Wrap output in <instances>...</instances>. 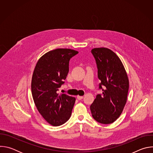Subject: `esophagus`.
<instances>
[{
	"label": "esophagus",
	"mask_w": 153,
	"mask_h": 153,
	"mask_svg": "<svg viewBox=\"0 0 153 153\" xmlns=\"http://www.w3.org/2000/svg\"><path fill=\"white\" fill-rule=\"evenodd\" d=\"M83 96H77V99H78V100H81V99H83Z\"/></svg>",
	"instance_id": "34e87169"
}]
</instances>
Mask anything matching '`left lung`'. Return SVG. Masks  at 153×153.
Wrapping results in <instances>:
<instances>
[{
  "mask_svg": "<svg viewBox=\"0 0 153 153\" xmlns=\"http://www.w3.org/2000/svg\"><path fill=\"white\" fill-rule=\"evenodd\" d=\"M91 53L97 63L99 88L103 85L104 89L102 95H97L90 110L97 122L110 124L119 117L126 103L128 77L122 61L112 50L95 48Z\"/></svg>",
  "mask_w": 153,
  "mask_h": 153,
  "instance_id": "8db88e82",
  "label": "left lung"
}]
</instances>
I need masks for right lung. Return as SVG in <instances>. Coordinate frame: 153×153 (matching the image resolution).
Segmentation results:
<instances>
[{"label": "right lung", "instance_id": "right-lung-1", "mask_svg": "<svg viewBox=\"0 0 153 153\" xmlns=\"http://www.w3.org/2000/svg\"><path fill=\"white\" fill-rule=\"evenodd\" d=\"M78 51L57 48L37 61L31 80L33 98L39 113L48 123L59 126L68 120L76 98L57 91L69 71V61Z\"/></svg>", "mask_w": 153, "mask_h": 153}]
</instances>
